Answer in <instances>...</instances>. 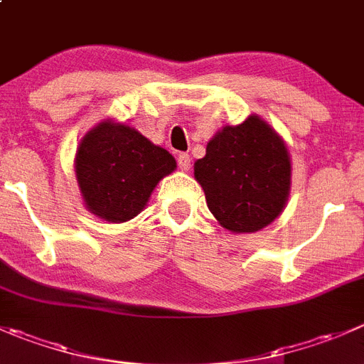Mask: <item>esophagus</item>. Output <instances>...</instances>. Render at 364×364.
Segmentation results:
<instances>
[{
    "instance_id": "1",
    "label": "esophagus",
    "mask_w": 364,
    "mask_h": 364,
    "mask_svg": "<svg viewBox=\"0 0 364 364\" xmlns=\"http://www.w3.org/2000/svg\"><path fill=\"white\" fill-rule=\"evenodd\" d=\"M190 164H192V158L188 156L186 153H181L178 156V165L181 171H190Z\"/></svg>"
}]
</instances>
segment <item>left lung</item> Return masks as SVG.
I'll return each instance as SVG.
<instances>
[{"instance_id":"obj_1","label":"left lung","mask_w":364,"mask_h":364,"mask_svg":"<svg viewBox=\"0 0 364 364\" xmlns=\"http://www.w3.org/2000/svg\"><path fill=\"white\" fill-rule=\"evenodd\" d=\"M206 203L222 228L254 232L284 210L291 185L290 154L283 139L257 115L224 126L193 165Z\"/></svg>"}]
</instances>
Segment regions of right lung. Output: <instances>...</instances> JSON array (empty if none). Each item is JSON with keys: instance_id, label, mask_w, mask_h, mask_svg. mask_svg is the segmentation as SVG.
Wrapping results in <instances>:
<instances>
[{"instance_id": "1", "label": "right lung", "mask_w": 364, "mask_h": 364, "mask_svg": "<svg viewBox=\"0 0 364 364\" xmlns=\"http://www.w3.org/2000/svg\"><path fill=\"white\" fill-rule=\"evenodd\" d=\"M74 165L87 210L119 224L146 208L160 179L176 168V160L135 128L108 119L83 136Z\"/></svg>"}]
</instances>
